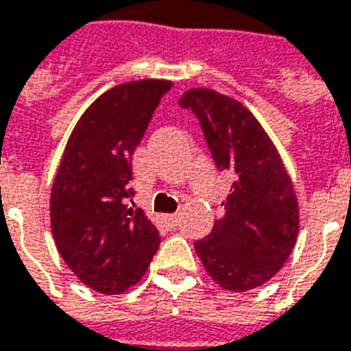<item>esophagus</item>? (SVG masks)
Masks as SVG:
<instances>
[{"mask_svg":"<svg viewBox=\"0 0 351 351\" xmlns=\"http://www.w3.org/2000/svg\"><path fill=\"white\" fill-rule=\"evenodd\" d=\"M164 220L168 222V226H178L180 216H178V214H168V216H164Z\"/></svg>","mask_w":351,"mask_h":351,"instance_id":"1","label":"esophagus"}]
</instances>
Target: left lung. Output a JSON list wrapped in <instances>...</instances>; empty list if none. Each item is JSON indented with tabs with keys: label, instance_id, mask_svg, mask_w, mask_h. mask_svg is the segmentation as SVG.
<instances>
[{
	"label": "left lung",
	"instance_id": "8db88e82",
	"mask_svg": "<svg viewBox=\"0 0 351 351\" xmlns=\"http://www.w3.org/2000/svg\"><path fill=\"white\" fill-rule=\"evenodd\" d=\"M180 106L197 115L216 168L232 176L224 216L195 241V251L224 290L258 288L295 245L300 208L290 176L265 129L237 100L191 88Z\"/></svg>",
	"mask_w": 351,
	"mask_h": 351
}]
</instances>
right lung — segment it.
<instances>
[{
    "instance_id": "add662e5",
    "label": "right lung",
    "mask_w": 351,
    "mask_h": 351,
    "mask_svg": "<svg viewBox=\"0 0 351 351\" xmlns=\"http://www.w3.org/2000/svg\"><path fill=\"white\" fill-rule=\"evenodd\" d=\"M170 81L117 84L96 98L73 129L51 187V234L61 258L88 288L115 295L145 276L158 230L141 208L131 160Z\"/></svg>"
}]
</instances>
